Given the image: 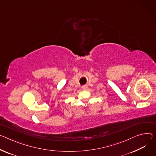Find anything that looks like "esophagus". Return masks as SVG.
Segmentation results:
<instances>
[{"instance_id":"34e87169","label":"esophagus","mask_w":156,"mask_h":156,"mask_svg":"<svg viewBox=\"0 0 156 156\" xmlns=\"http://www.w3.org/2000/svg\"><path fill=\"white\" fill-rule=\"evenodd\" d=\"M82 89L83 90H87L88 89V86L87 85H84L82 87Z\"/></svg>"}]
</instances>
